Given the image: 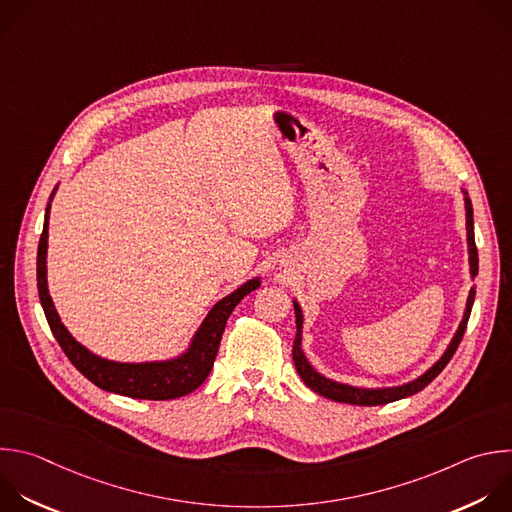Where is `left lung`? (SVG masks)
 <instances>
[{"instance_id":"obj_1","label":"left lung","mask_w":512,"mask_h":512,"mask_svg":"<svg viewBox=\"0 0 512 512\" xmlns=\"http://www.w3.org/2000/svg\"><path fill=\"white\" fill-rule=\"evenodd\" d=\"M462 191V201H464V213H466V247H468V269H470V279L474 281V277L478 275V251L474 245V221H472V203L470 197L464 189ZM474 295L476 289L470 287L468 291V299H466V307L462 313V319L450 339V344L446 346L444 354L426 370L422 372L418 378L400 384V386H382V388H366V386H352V384H344L331 380L323 374H319L307 360L305 352H303V311L297 299H293V307H295V323H297V333L293 339V364L297 374L301 376V380L305 382L307 388H311L315 394L333 400V402H344V404H354V406H382V404H390L402 398H408L412 394H418L420 390H424L450 362V358L454 356L460 339L464 335L468 317H470V309L474 303Z\"/></svg>"}]
</instances>
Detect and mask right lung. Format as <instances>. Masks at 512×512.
Segmentation results:
<instances>
[{"mask_svg": "<svg viewBox=\"0 0 512 512\" xmlns=\"http://www.w3.org/2000/svg\"><path fill=\"white\" fill-rule=\"evenodd\" d=\"M56 191L58 185L50 195L44 217V231L38 245V293L50 329L68 360L98 388L136 400H175L197 390L213 370V362L217 358L229 315L245 295L261 285V277L247 279L235 291L221 297L209 309L183 352L164 360L150 362H114L102 358L88 350L84 344H80L68 331L64 321L60 319V313L56 311L48 289V229L50 209Z\"/></svg>", "mask_w": 512, "mask_h": 512, "instance_id": "obj_1", "label": "right lung"}]
</instances>
